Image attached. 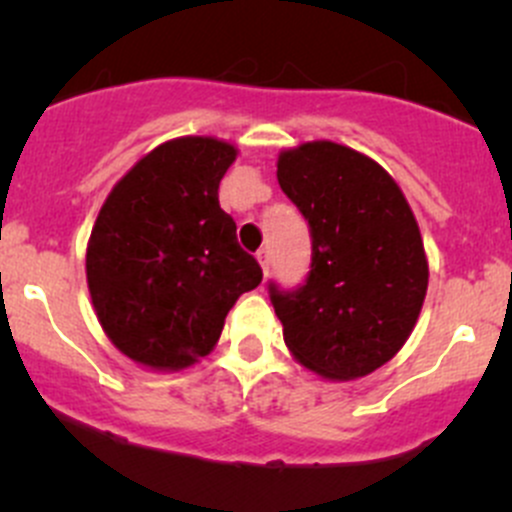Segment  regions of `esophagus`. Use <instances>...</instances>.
<instances>
[{
  "mask_svg": "<svg viewBox=\"0 0 512 512\" xmlns=\"http://www.w3.org/2000/svg\"><path fill=\"white\" fill-rule=\"evenodd\" d=\"M257 262H260V267H262V272H265L267 275V270H270V250H260L257 252Z\"/></svg>",
  "mask_w": 512,
  "mask_h": 512,
  "instance_id": "obj_1",
  "label": "esophagus"
}]
</instances>
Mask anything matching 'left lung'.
Instances as JSON below:
<instances>
[{
	"label": "left lung",
	"instance_id": "obj_1",
	"mask_svg": "<svg viewBox=\"0 0 512 512\" xmlns=\"http://www.w3.org/2000/svg\"><path fill=\"white\" fill-rule=\"evenodd\" d=\"M277 180L312 232L307 282L270 285L287 349L322 379H361L404 347L426 299L414 213L376 160L332 141L282 151Z\"/></svg>",
	"mask_w": 512,
	"mask_h": 512
}]
</instances>
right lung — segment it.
<instances>
[{"mask_svg": "<svg viewBox=\"0 0 512 512\" xmlns=\"http://www.w3.org/2000/svg\"><path fill=\"white\" fill-rule=\"evenodd\" d=\"M235 158L220 138H173L138 160L101 205L86 282L106 337L136 364L193 366L213 352L237 297L262 282L218 200Z\"/></svg>", "mask_w": 512, "mask_h": 512, "instance_id": "1", "label": "right lung"}]
</instances>
